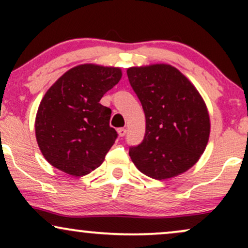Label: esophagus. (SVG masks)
<instances>
[{
  "label": "esophagus",
  "mask_w": 248,
  "mask_h": 248,
  "mask_svg": "<svg viewBox=\"0 0 248 248\" xmlns=\"http://www.w3.org/2000/svg\"><path fill=\"white\" fill-rule=\"evenodd\" d=\"M118 133H119V135L121 136V138H124V136L126 135L127 129H126V128H119V129H118Z\"/></svg>",
  "instance_id": "1"
}]
</instances>
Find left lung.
Instances as JSON below:
<instances>
[{"label":"left lung","mask_w":248,"mask_h":248,"mask_svg":"<svg viewBox=\"0 0 248 248\" xmlns=\"http://www.w3.org/2000/svg\"><path fill=\"white\" fill-rule=\"evenodd\" d=\"M144 115L146 134L129 156L141 172L166 179L186 171L205 150L210 118L198 91L171 65L127 70Z\"/></svg>","instance_id":"8db88e82"}]
</instances>
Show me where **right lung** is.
<instances>
[{
	"instance_id": "right-lung-1",
	"label": "right lung",
	"mask_w": 248,
	"mask_h": 248,
	"mask_svg": "<svg viewBox=\"0 0 248 248\" xmlns=\"http://www.w3.org/2000/svg\"><path fill=\"white\" fill-rule=\"evenodd\" d=\"M121 79L118 67L84 64L49 88L36 116V139L50 164L72 176L101 166L118 133L109 126L112 110L101 98Z\"/></svg>"
}]
</instances>
